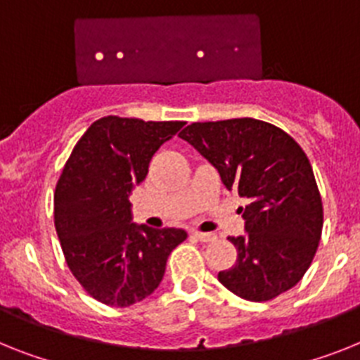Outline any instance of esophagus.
I'll return each instance as SVG.
<instances>
[{"label": "esophagus", "instance_id": "34e87169", "mask_svg": "<svg viewBox=\"0 0 360 360\" xmlns=\"http://www.w3.org/2000/svg\"><path fill=\"white\" fill-rule=\"evenodd\" d=\"M195 238H198L199 241H205V243H208V241H214L216 240V234H210V232H199V231H194L192 232Z\"/></svg>", "mask_w": 360, "mask_h": 360}]
</instances>
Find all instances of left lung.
Wrapping results in <instances>:
<instances>
[{
  "instance_id": "left-lung-1",
  "label": "left lung",
  "mask_w": 360,
  "mask_h": 360,
  "mask_svg": "<svg viewBox=\"0 0 360 360\" xmlns=\"http://www.w3.org/2000/svg\"><path fill=\"white\" fill-rule=\"evenodd\" d=\"M247 201L245 236L229 238L236 264L217 274L229 291L267 302L309 269L322 234V199L309 159L283 129L256 119L194 122L179 134Z\"/></svg>"
}]
</instances>
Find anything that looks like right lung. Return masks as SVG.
Returning <instances> with one entry per match:
<instances>
[{"instance_id": "add662e5", "label": "right lung", "mask_w": 360, "mask_h": 360, "mask_svg": "<svg viewBox=\"0 0 360 360\" xmlns=\"http://www.w3.org/2000/svg\"><path fill=\"white\" fill-rule=\"evenodd\" d=\"M181 120L102 117L72 148L54 190V226L72 276L95 300L128 307L150 297L166 259L186 240L183 229L131 223L129 194L143 183L153 153Z\"/></svg>"}]
</instances>
